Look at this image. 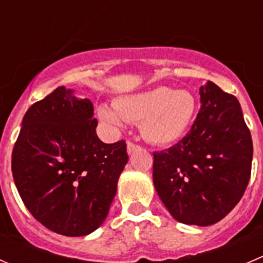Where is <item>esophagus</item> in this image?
Instances as JSON below:
<instances>
[{"label":"esophagus","mask_w":263,"mask_h":263,"mask_svg":"<svg viewBox=\"0 0 263 263\" xmlns=\"http://www.w3.org/2000/svg\"><path fill=\"white\" fill-rule=\"evenodd\" d=\"M126 147H127V154H132V152H134L136 151L137 148H138V144H136V143H133V142H127V144H126Z\"/></svg>","instance_id":"esophagus-1"}]
</instances>
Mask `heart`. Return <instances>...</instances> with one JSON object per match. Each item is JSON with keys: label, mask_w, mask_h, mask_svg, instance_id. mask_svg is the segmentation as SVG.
Listing matches in <instances>:
<instances>
[{"label": "heart", "mask_w": 263, "mask_h": 263, "mask_svg": "<svg viewBox=\"0 0 263 263\" xmlns=\"http://www.w3.org/2000/svg\"><path fill=\"white\" fill-rule=\"evenodd\" d=\"M196 112V99L186 90L157 86L146 91L120 97L115 109L98 108L99 119L111 127H121L124 120L141 121L144 138L154 144L166 146L187 133Z\"/></svg>", "instance_id": "heart-1"}]
</instances>
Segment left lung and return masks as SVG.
<instances>
[{
  "label": "left lung",
  "instance_id": "obj_1",
  "mask_svg": "<svg viewBox=\"0 0 263 263\" xmlns=\"http://www.w3.org/2000/svg\"><path fill=\"white\" fill-rule=\"evenodd\" d=\"M200 102L189 133L171 148L154 152V184L177 221L209 226L246 192L253 143L236 97L208 81L200 87Z\"/></svg>",
  "mask_w": 263,
  "mask_h": 263
}]
</instances>
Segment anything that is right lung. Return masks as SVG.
<instances>
[{
    "instance_id": "add662e5",
    "label": "right lung",
    "mask_w": 263,
    "mask_h": 263,
    "mask_svg": "<svg viewBox=\"0 0 263 263\" xmlns=\"http://www.w3.org/2000/svg\"><path fill=\"white\" fill-rule=\"evenodd\" d=\"M97 125L91 102L64 86L24 115L12 177L29 213L50 231L85 236L108 214L129 156L124 139L103 143Z\"/></svg>"
}]
</instances>
